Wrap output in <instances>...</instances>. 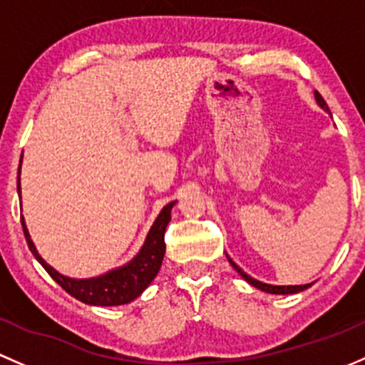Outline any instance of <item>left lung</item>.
Returning <instances> with one entry per match:
<instances>
[{
    "label": "left lung",
    "mask_w": 365,
    "mask_h": 365,
    "mask_svg": "<svg viewBox=\"0 0 365 365\" xmlns=\"http://www.w3.org/2000/svg\"><path fill=\"white\" fill-rule=\"evenodd\" d=\"M314 98H317L318 105H320V107L323 108V110H327V112H329V114H330L329 107H327L325 100L322 98V95H320V93H318V91H314ZM228 262H230L232 267H234V269L237 270V272L240 274V276H242L244 279L247 281V283H250V284H253V287H255V288H258V290H262V292H267V294H276V295L299 294V292H304V290H307V288H309L311 284H313V283H307V284H294V287H276V284H267V283H262V281L255 279V277L247 276V274L244 272V270L240 269V267H239L237 264H235V262L232 260L230 257H228Z\"/></svg>",
    "instance_id": "obj_1"
}]
</instances>
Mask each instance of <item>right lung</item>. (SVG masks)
I'll return each instance as SVG.
<instances>
[{"mask_svg":"<svg viewBox=\"0 0 365 365\" xmlns=\"http://www.w3.org/2000/svg\"><path fill=\"white\" fill-rule=\"evenodd\" d=\"M19 175H21V167H19ZM19 175L17 191L21 193V178ZM174 204L175 202H170V204H167L161 209L156 221L153 223L151 230H149L148 237H145L144 246H142V250L138 251V255L133 260L128 262L126 265L119 267V269L110 270L107 274H101L98 277H89V279H73V277H66L63 274H59L56 269H52L40 257L38 251H36L22 216L21 223L31 253L35 255V258L47 270L48 276L63 290L68 292L71 297H75L81 302L89 304V306H121V304H128L137 299L156 277L165 257V230H167V225L172 217L170 210L174 207Z\"/></svg>","mask_w":365,"mask_h":365,"instance_id":"1","label":"right lung"}]
</instances>
